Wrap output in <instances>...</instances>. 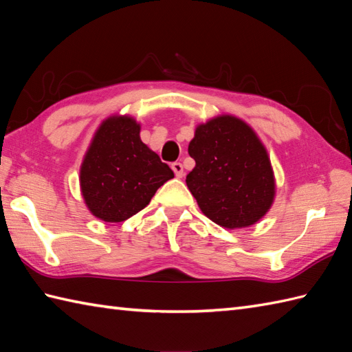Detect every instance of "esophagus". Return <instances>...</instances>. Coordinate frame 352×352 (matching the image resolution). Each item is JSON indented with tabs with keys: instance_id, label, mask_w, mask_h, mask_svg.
<instances>
[{
	"instance_id": "esophagus-1",
	"label": "esophagus",
	"mask_w": 352,
	"mask_h": 352,
	"mask_svg": "<svg viewBox=\"0 0 352 352\" xmlns=\"http://www.w3.org/2000/svg\"><path fill=\"white\" fill-rule=\"evenodd\" d=\"M171 170L175 171L176 177H182L184 176V167H182L181 162H173V164H171Z\"/></svg>"
}]
</instances>
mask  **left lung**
<instances>
[{
	"label": "left lung",
	"mask_w": 352,
	"mask_h": 352,
	"mask_svg": "<svg viewBox=\"0 0 352 352\" xmlns=\"http://www.w3.org/2000/svg\"><path fill=\"white\" fill-rule=\"evenodd\" d=\"M188 153L196 167L186 185L209 220L241 229L268 212L276 194L274 173L267 149L245 122L218 116L199 124Z\"/></svg>",
	"instance_id": "left-lung-1"
}]
</instances>
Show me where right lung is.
Wrapping results in <instances>:
<instances>
[{"instance_id": "obj_1", "label": "right lung", "mask_w": 352, "mask_h": 352, "mask_svg": "<svg viewBox=\"0 0 352 352\" xmlns=\"http://www.w3.org/2000/svg\"><path fill=\"white\" fill-rule=\"evenodd\" d=\"M175 173L140 138V124L128 116L102 122L84 156L80 182L90 212L120 223L149 205L156 190Z\"/></svg>"}]
</instances>
